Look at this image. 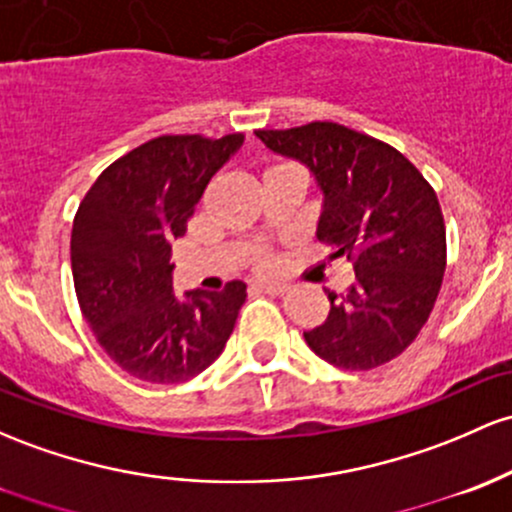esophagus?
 Segmentation results:
<instances>
[{
    "label": "esophagus",
    "instance_id": "34e87169",
    "mask_svg": "<svg viewBox=\"0 0 512 512\" xmlns=\"http://www.w3.org/2000/svg\"><path fill=\"white\" fill-rule=\"evenodd\" d=\"M260 291H265V294H272V296H284L286 291H289V286L286 284H279V282H267V284H260L257 286Z\"/></svg>",
    "mask_w": 512,
    "mask_h": 512
}]
</instances>
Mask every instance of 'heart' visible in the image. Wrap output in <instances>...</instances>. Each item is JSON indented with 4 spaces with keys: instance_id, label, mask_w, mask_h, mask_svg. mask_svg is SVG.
I'll return each mask as SVG.
<instances>
[{
    "instance_id": "b5f03b06",
    "label": "heart",
    "mask_w": 512,
    "mask_h": 512,
    "mask_svg": "<svg viewBox=\"0 0 512 512\" xmlns=\"http://www.w3.org/2000/svg\"><path fill=\"white\" fill-rule=\"evenodd\" d=\"M279 167V165H277ZM269 170H274V167H269ZM267 170V172H269ZM274 265H277V257L272 255V252H260V255L255 257V267L257 269H262V272H265V269H272Z\"/></svg>"
}]
</instances>
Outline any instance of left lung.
<instances>
[{
  "mask_svg": "<svg viewBox=\"0 0 512 512\" xmlns=\"http://www.w3.org/2000/svg\"><path fill=\"white\" fill-rule=\"evenodd\" d=\"M296 157L325 194L318 240L347 257L357 282L330 294L328 320L303 333L320 359L350 372L391 362L418 338L440 294L447 235L440 201L406 155L333 121L257 131Z\"/></svg>",
  "mask_w": 512,
  "mask_h": 512,
  "instance_id": "left-lung-1",
  "label": "left lung"
}]
</instances>
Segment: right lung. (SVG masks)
<instances>
[{
    "instance_id": "add662e5",
    "label": "right lung",
    "mask_w": 512,
    "mask_h": 512,
    "mask_svg": "<svg viewBox=\"0 0 512 512\" xmlns=\"http://www.w3.org/2000/svg\"><path fill=\"white\" fill-rule=\"evenodd\" d=\"M240 143L238 133L153 138L111 162L80 201L70 240L77 301L106 355L140 381L194 379L233 333L245 284L177 299L170 243Z\"/></svg>"
}]
</instances>
